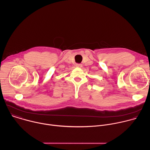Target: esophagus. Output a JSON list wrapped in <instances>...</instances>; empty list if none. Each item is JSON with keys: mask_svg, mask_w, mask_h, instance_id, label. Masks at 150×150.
<instances>
[{"mask_svg": "<svg viewBox=\"0 0 150 150\" xmlns=\"http://www.w3.org/2000/svg\"><path fill=\"white\" fill-rule=\"evenodd\" d=\"M76 67L78 68H81V67H82V65L79 63H77V64H76Z\"/></svg>", "mask_w": 150, "mask_h": 150, "instance_id": "obj_1", "label": "esophagus"}]
</instances>
